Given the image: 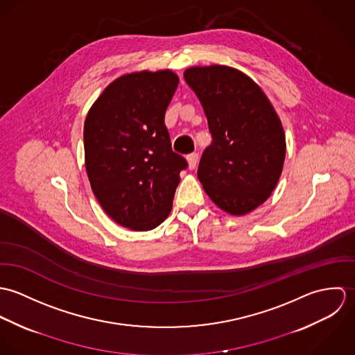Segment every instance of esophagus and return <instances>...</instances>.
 <instances>
[{
    "label": "esophagus",
    "instance_id": "esophagus-1",
    "mask_svg": "<svg viewBox=\"0 0 355 355\" xmlns=\"http://www.w3.org/2000/svg\"><path fill=\"white\" fill-rule=\"evenodd\" d=\"M187 161H189V166L190 169H194L197 166L198 162V153H191L187 155Z\"/></svg>",
    "mask_w": 355,
    "mask_h": 355
}]
</instances>
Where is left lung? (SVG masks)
<instances>
[{"label": "left lung", "mask_w": 355, "mask_h": 355, "mask_svg": "<svg viewBox=\"0 0 355 355\" xmlns=\"http://www.w3.org/2000/svg\"><path fill=\"white\" fill-rule=\"evenodd\" d=\"M184 79L202 105L211 134L198 179L218 207L246 214L269 198L282 175V123L263 92L238 69L196 67Z\"/></svg>", "instance_id": "1"}]
</instances>
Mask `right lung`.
Listing matches in <instances>:
<instances>
[{
	"mask_svg": "<svg viewBox=\"0 0 355 355\" xmlns=\"http://www.w3.org/2000/svg\"><path fill=\"white\" fill-rule=\"evenodd\" d=\"M179 85L171 71L110 83L85 121L86 169L102 209L117 224L150 231L171 213L187 159L172 150L165 110Z\"/></svg>",
	"mask_w": 355,
	"mask_h": 355,
	"instance_id": "1",
	"label": "right lung"
}]
</instances>
